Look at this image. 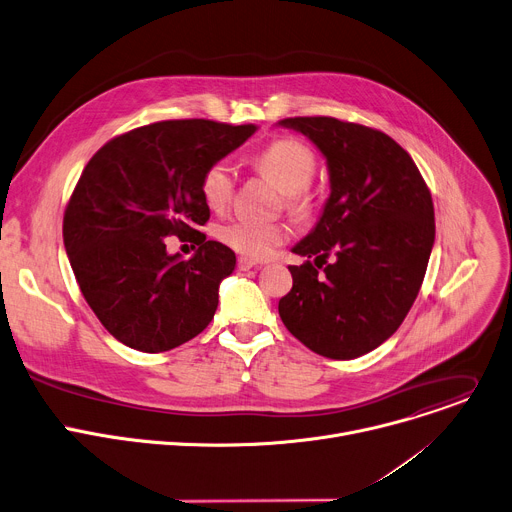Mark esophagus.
I'll return each mask as SVG.
<instances>
[{"label": "esophagus", "instance_id": "esophagus-1", "mask_svg": "<svg viewBox=\"0 0 512 512\" xmlns=\"http://www.w3.org/2000/svg\"><path fill=\"white\" fill-rule=\"evenodd\" d=\"M254 266H258L256 260L246 258V256H240V258H238V268H240V270H250V268H254Z\"/></svg>", "mask_w": 512, "mask_h": 512}]
</instances>
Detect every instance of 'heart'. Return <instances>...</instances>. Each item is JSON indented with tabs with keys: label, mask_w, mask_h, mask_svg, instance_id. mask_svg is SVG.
Instances as JSON below:
<instances>
[{
	"label": "heart",
	"mask_w": 512,
	"mask_h": 512,
	"mask_svg": "<svg viewBox=\"0 0 512 512\" xmlns=\"http://www.w3.org/2000/svg\"><path fill=\"white\" fill-rule=\"evenodd\" d=\"M252 164L264 179L282 191V201L295 215H307L313 209L309 185L317 173V158L305 142L291 136L276 138L252 158ZM234 187V168L227 160L211 162L199 183L201 197L213 211L227 207ZM217 238L246 258L262 260L289 238V230L278 221L232 219L217 227Z\"/></svg>",
	"instance_id": "b5f03b06"
}]
</instances>
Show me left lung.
<instances>
[{
    "instance_id": "8db88e82",
    "label": "left lung",
    "mask_w": 512,
    "mask_h": 512,
    "mask_svg": "<svg viewBox=\"0 0 512 512\" xmlns=\"http://www.w3.org/2000/svg\"><path fill=\"white\" fill-rule=\"evenodd\" d=\"M280 126L323 152L331 183L315 230L293 248L315 264L289 266L280 319L319 356H364L399 329L419 295L435 242L431 191L411 154L376 128L329 116Z\"/></svg>"
}]
</instances>
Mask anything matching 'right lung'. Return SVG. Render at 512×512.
<instances>
[{
  "mask_svg": "<svg viewBox=\"0 0 512 512\" xmlns=\"http://www.w3.org/2000/svg\"><path fill=\"white\" fill-rule=\"evenodd\" d=\"M254 132L213 120L154 122L111 138L83 168L63 240L87 305L124 346L168 352L211 323L236 254L199 232L209 221L199 183ZM168 235L193 241L196 256L170 257Z\"/></svg>",
  "mask_w": 512,
  "mask_h": 512,
  "instance_id": "1",
  "label": "right lung"
}]
</instances>
